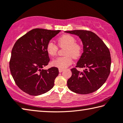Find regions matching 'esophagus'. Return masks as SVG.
Wrapping results in <instances>:
<instances>
[{
    "instance_id": "34e87169",
    "label": "esophagus",
    "mask_w": 123,
    "mask_h": 123,
    "mask_svg": "<svg viewBox=\"0 0 123 123\" xmlns=\"http://www.w3.org/2000/svg\"><path fill=\"white\" fill-rule=\"evenodd\" d=\"M58 71H59V72H60V73H61L62 72H63V69L59 68V69H58Z\"/></svg>"
}]
</instances>
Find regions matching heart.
Masks as SVG:
<instances>
[{
	"label": "heart",
	"instance_id": "1",
	"mask_svg": "<svg viewBox=\"0 0 123 123\" xmlns=\"http://www.w3.org/2000/svg\"><path fill=\"white\" fill-rule=\"evenodd\" d=\"M57 44L61 48L66 47L64 54L66 56L58 57L52 61V65L58 68L64 69L71 65L72 58H78L82 52V46L75 42V38L69 34H64L57 39ZM47 53L51 56L57 55L58 48L53 42H49L46 46Z\"/></svg>",
	"mask_w": 123,
	"mask_h": 123
}]
</instances>
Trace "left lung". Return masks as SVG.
<instances>
[{"label": "left lung", "instance_id": "1", "mask_svg": "<svg viewBox=\"0 0 123 123\" xmlns=\"http://www.w3.org/2000/svg\"><path fill=\"white\" fill-rule=\"evenodd\" d=\"M78 36L83 44V52L76 67L85 68L80 72L74 68L67 80L69 90L79 94L96 91L106 82L110 73L111 58L108 48L93 32L85 30L65 31Z\"/></svg>", "mask_w": 123, "mask_h": 123}]
</instances>
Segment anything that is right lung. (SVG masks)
Listing matches in <instances>:
<instances>
[{
	"label": "right lung",
	"instance_id": "1",
	"mask_svg": "<svg viewBox=\"0 0 123 123\" xmlns=\"http://www.w3.org/2000/svg\"><path fill=\"white\" fill-rule=\"evenodd\" d=\"M60 31L33 29L19 38L13 45L10 69L15 83L25 92L38 96L54 87L59 72L58 68H43L50 61L46 45Z\"/></svg>",
	"mask_w": 123,
	"mask_h": 123
}]
</instances>
